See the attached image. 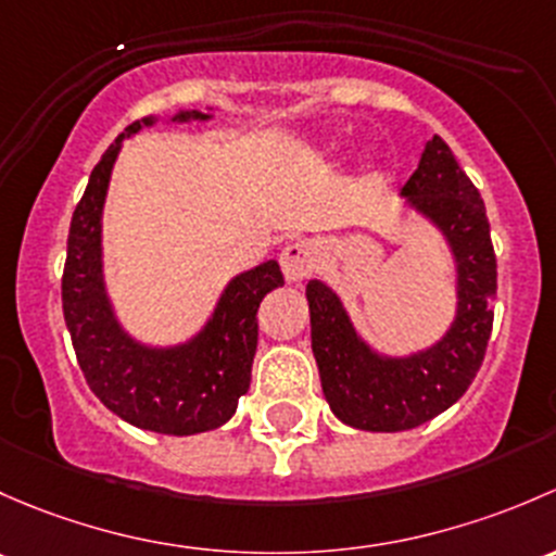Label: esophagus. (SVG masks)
Here are the masks:
<instances>
[{"mask_svg": "<svg viewBox=\"0 0 556 556\" xmlns=\"http://www.w3.org/2000/svg\"><path fill=\"white\" fill-rule=\"evenodd\" d=\"M280 270L289 283H300L316 270V249L307 240H294L280 251Z\"/></svg>", "mask_w": 556, "mask_h": 556, "instance_id": "obj_1", "label": "esophagus"}]
</instances>
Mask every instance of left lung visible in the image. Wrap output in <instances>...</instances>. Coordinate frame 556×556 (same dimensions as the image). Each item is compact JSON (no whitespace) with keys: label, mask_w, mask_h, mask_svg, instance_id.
<instances>
[{"label":"left lung","mask_w":556,"mask_h":556,"mask_svg":"<svg viewBox=\"0 0 556 556\" xmlns=\"http://www.w3.org/2000/svg\"><path fill=\"white\" fill-rule=\"evenodd\" d=\"M402 198L447 240L455 260L457 311L442 340L409 356H382L364 342L331 286L311 280V340L331 412L362 431L422 426L468 391L484 362L497 265L484 200L439 136L422 150Z\"/></svg>","instance_id":"8db88e82"}]
</instances>
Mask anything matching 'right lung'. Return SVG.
Listing matches in <instances>:
<instances>
[{
  "mask_svg": "<svg viewBox=\"0 0 556 556\" xmlns=\"http://www.w3.org/2000/svg\"><path fill=\"white\" fill-rule=\"evenodd\" d=\"M208 112H179L174 123L211 119ZM157 117L136 119L101 154L68 227L61 280L66 329L90 391L106 409L144 431L192 437L225 426L249 391L256 353V311L265 294L283 286L276 260L240 273L225 286L214 313L181 345H144L119 326L104 283L101 214L123 139Z\"/></svg>",
  "mask_w": 556,
  "mask_h": 556,
  "instance_id": "obj_1",
  "label": "right lung"
}]
</instances>
